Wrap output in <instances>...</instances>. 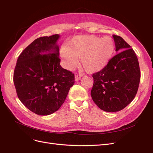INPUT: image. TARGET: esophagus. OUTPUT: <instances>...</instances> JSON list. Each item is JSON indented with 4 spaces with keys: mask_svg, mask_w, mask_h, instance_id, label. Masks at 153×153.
I'll return each mask as SVG.
<instances>
[{
    "mask_svg": "<svg viewBox=\"0 0 153 153\" xmlns=\"http://www.w3.org/2000/svg\"><path fill=\"white\" fill-rule=\"evenodd\" d=\"M82 76H83V74H82L81 73H80V72H79V73H76V74H75V80H76V81H79V80L81 79Z\"/></svg>",
    "mask_w": 153,
    "mask_h": 153,
    "instance_id": "34e87169",
    "label": "esophagus"
}]
</instances>
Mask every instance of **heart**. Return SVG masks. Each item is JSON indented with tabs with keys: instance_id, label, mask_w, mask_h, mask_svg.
I'll use <instances>...</instances> for the list:
<instances>
[{
	"instance_id": "heart-1",
	"label": "heart",
	"mask_w": 153,
	"mask_h": 153,
	"mask_svg": "<svg viewBox=\"0 0 153 153\" xmlns=\"http://www.w3.org/2000/svg\"><path fill=\"white\" fill-rule=\"evenodd\" d=\"M114 48V41L110 37L77 36L62 47L60 56L66 68H73L79 58L80 65L86 72L95 73L107 66Z\"/></svg>"
}]
</instances>
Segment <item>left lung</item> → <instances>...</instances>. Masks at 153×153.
Instances as JSON below:
<instances>
[{
	"instance_id": "obj_1",
	"label": "left lung",
	"mask_w": 153,
	"mask_h": 153,
	"mask_svg": "<svg viewBox=\"0 0 153 153\" xmlns=\"http://www.w3.org/2000/svg\"><path fill=\"white\" fill-rule=\"evenodd\" d=\"M115 56L100 72L92 74L91 96L97 106L106 112L122 110L134 100L140 81L138 58L122 37L113 35Z\"/></svg>"
}]
</instances>
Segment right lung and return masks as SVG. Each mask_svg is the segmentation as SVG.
<instances>
[{
	"label": "right lung",
	"mask_w": 153,
	"mask_h": 153,
	"mask_svg": "<svg viewBox=\"0 0 153 153\" xmlns=\"http://www.w3.org/2000/svg\"><path fill=\"white\" fill-rule=\"evenodd\" d=\"M59 35L41 37L33 41L19 56L13 82L19 99L30 111L46 116L63 104L74 74L60 65Z\"/></svg>",
	"instance_id": "add662e5"
}]
</instances>
